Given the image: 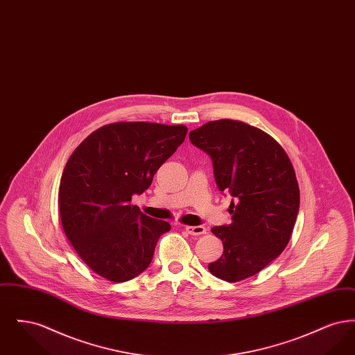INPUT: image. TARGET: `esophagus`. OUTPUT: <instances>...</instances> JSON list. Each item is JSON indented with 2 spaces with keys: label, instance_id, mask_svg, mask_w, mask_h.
<instances>
[{
  "label": "esophagus",
  "instance_id": "esophagus-1",
  "mask_svg": "<svg viewBox=\"0 0 355 355\" xmlns=\"http://www.w3.org/2000/svg\"><path fill=\"white\" fill-rule=\"evenodd\" d=\"M185 230L190 236H202L206 233V229L203 226H185Z\"/></svg>",
  "mask_w": 355,
  "mask_h": 355
}]
</instances>
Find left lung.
Masks as SVG:
<instances>
[{"label":"left lung","mask_w":355,"mask_h":355,"mask_svg":"<svg viewBox=\"0 0 355 355\" xmlns=\"http://www.w3.org/2000/svg\"><path fill=\"white\" fill-rule=\"evenodd\" d=\"M189 138L211 157L218 189L234 198L232 223L211 229L223 254L209 271L226 282L246 279L282 253L293 234L300 187L291 161L271 135L242 121H210Z\"/></svg>","instance_id":"left-lung-1"}]
</instances>
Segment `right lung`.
Here are the masks:
<instances>
[{"label":"right lung","instance_id":"1","mask_svg":"<svg viewBox=\"0 0 355 355\" xmlns=\"http://www.w3.org/2000/svg\"><path fill=\"white\" fill-rule=\"evenodd\" d=\"M185 125L114 122L87 135L69 157L58 189L64 232L102 278L126 282L146 270L155 243L170 230L132 205L184 142Z\"/></svg>","mask_w":355,"mask_h":355}]
</instances>
